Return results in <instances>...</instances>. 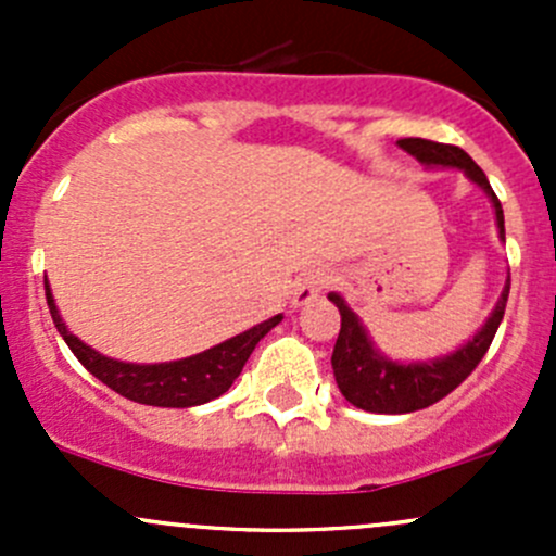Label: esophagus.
Wrapping results in <instances>:
<instances>
[{
	"mask_svg": "<svg viewBox=\"0 0 556 556\" xmlns=\"http://www.w3.org/2000/svg\"><path fill=\"white\" fill-rule=\"evenodd\" d=\"M328 285V274L323 271V268H312V271L304 274V279L299 282V288H295V295H293V304L295 306H304L309 304L319 295V290Z\"/></svg>",
	"mask_w": 556,
	"mask_h": 556,
	"instance_id": "1",
	"label": "esophagus"
}]
</instances>
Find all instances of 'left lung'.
<instances>
[{"mask_svg": "<svg viewBox=\"0 0 556 556\" xmlns=\"http://www.w3.org/2000/svg\"><path fill=\"white\" fill-rule=\"evenodd\" d=\"M397 144H401L406 153H412L417 161H422L425 166H457V169L468 174L476 185H481V188L486 190V195L492 199V204H495L501 239H506L501 201H497L486 174L479 169V164H476L463 148H457V144L430 142V139L419 137L397 139ZM508 290H511V277H508L506 290H503L501 301H497L495 312L490 314L484 328H481L468 344L459 346L457 352H452V355L433 363L387 361L384 355H379V352L374 350L371 339H368L366 328L361 325L357 314L344 304L341 295L330 293L328 299L333 301L341 312V330L333 346V357H330V363H333V377L341 395H344L352 406L374 414H408L439 403L441 397L450 395L454 387L463 384L465 379L473 374V368L479 366L481 357L486 355L497 328H501Z\"/></svg>", "mask_w": 556, "mask_h": 556, "instance_id": "8db88e82", "label": "left lung"}]
</instances>
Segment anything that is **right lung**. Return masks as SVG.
Here are the masks:
<instances>
[{
	"label": "right lung",
	"instance_id": "right-lung-1",
	"mask_svg": "<svg viewBox=\"0 0 556 556\" xmlns=\"http://www.w3.org/2000/svg\"><path fill=\"white\" fill-rule=\"evenodd\" d=\"M45 299H48L50 317H53L55 328L64 336L66 346L75 352L77 361L117 395L128 397L134 403H144V406H164V408H188L201 406V403L220 397L233 379L242 374L247 357L252 355L257 341L279 325L282 314L266 319V323L255 325V328L244 330V333L233 336V339L223 341V344L212 346V350L201 352V355L185 357V361L174 363H155V366H134V363L110 361V357L99 355L88 344H83L75 333H70L61 319L59 309L53 304V293H50L48 282H45Z\"/></svg>",
	"mask_w": 556,
	"mask_h": 556
}]
</instances>
